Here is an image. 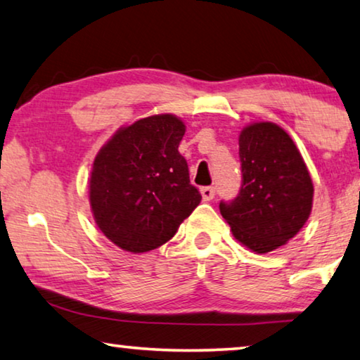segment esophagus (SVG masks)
I'll use <instances>...</instances> for the list:
<instances>
[{"mask_svg":"<svg viewBox=\"0 0 360 360\" xmlns=\"http://www.w3.org/2000/svg\"><path fill=\"white\" fill-rule=\"evenodd\" d=\"M200 194H202L203 200H212V198L214 197V194H217V191H214V187L207 186V187H202Z\"/></svg>","mask_w":360,"mask_h":360,"instance_id":"1","label":"esophagus"}]
</instances>
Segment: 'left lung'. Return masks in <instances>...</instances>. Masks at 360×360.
<instances>
[{
  "label": "left lung",
  "mask_w": 360,
  "mask_h": 360,
  "mask_svg": "<svg viewBox=\"0 0 360 360\" xmlns=\"http://www.w3.org/2000/svg\"><path fill=\"white\" fill-rule=\"evenodd\" d=\"M243 186L219 212L234 238L266 254L296 236L312 212L314 184L302 155L275 122H254L239 134Z\"/></svg>",
  "instance_id": "1"
}]
</instances>
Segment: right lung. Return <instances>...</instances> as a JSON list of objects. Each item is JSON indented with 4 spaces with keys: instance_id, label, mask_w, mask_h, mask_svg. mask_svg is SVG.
I'll list each match as a JSON object with an SVG mask.
<instances>
[{
    "instance_id": "obj_1",
    "label": "right lung",
    "mask_w": 360,
    "mask_h": 360,
    "mask_svg": "<svg viewBox=\"0 0 360 360\" xmlns=\"http://www.w3.org/2000/svg\"><path fill=\"white\" fill-rule=\"evenodd\" d=\"M184 132L174 115H153L121 127L96 153L90 207L100 231L122 250L142 254L168 243L200 203L178 150Z\"/></svg>"
}]
</instances>
